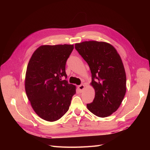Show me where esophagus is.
Instances as JSON below:
<instances>
[{
    "label": "esophagus",
    "instance_id": "1",
    "mask_svg": "<svg viewBox=\"0 0 150 150\" xmlns=\"http://www.w3.org/2000/svg\"><path fill=\"white\" fill-rule=\"evenodd\" d=\"M84 88H85V86H84V84H81L78 86V88L81 91H82L84 89Z\"/></svg>",
    "mask_w": 150,
    "mask_h": 150
}]
</instances>
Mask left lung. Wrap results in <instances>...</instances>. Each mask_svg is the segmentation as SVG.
Segmentation results:
<instances>
[{
  "instance_id": "8db88e82",
  "label": "left lung",
  "mask_w": 150,
  "mask_h": 150,
  "mask_svg": "<svg viewBox=\"0 0 150 150\" xmlns=\"http://www.w3.org/2000/svg\"><path fill=\"white\" fill-rule=\"evenodd\" d=\"M91 72V84L95 90L88 110L101 117L110 116L119 108L126 91L125 67L119 54L110 44L95 40L75 44Z\"/></svg>"
}]
</instances>
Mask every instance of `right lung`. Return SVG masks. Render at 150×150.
I'll list each match as a JSON object with an SVG mask.
<instances>
[{"mask_svg": "<svg viewBox=\"0 0 150 150\" xmlns=\"http://www.w3.org/2000/svg\"><path fill=\"white\" fill-rule=\"evenodd\" d=\"M74 49L64 44L38 47L27 67L25 89L32 107L40 117L47 121L60 119L68 111L76 86L69 84L66 64Z\"/></svg>", "mask_w": 150, "mask_h": 150, "instance_id": "1", "label": "right lung"}]
</instances>
